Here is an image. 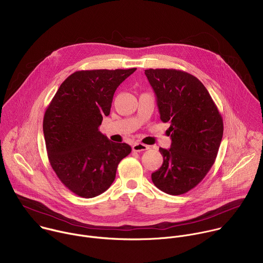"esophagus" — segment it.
Segmentation results:
<instances>
[{"instance_id": "34e87169", "label": "esophagus", "mask_w": 263, "mask_h": 263, "mask_svg": "<svg viewBox=\"0 0 263 263\" xmlns=\"http://www.w3.org/2000/svg\"><path fill=\"white\" fill-rule=\"evenodd\" d=\"M149 149V146L143 144V143H135L133 145V150L134 151H137V152H140V151H145V150H148Z\"/></svg>"}]
</instances>
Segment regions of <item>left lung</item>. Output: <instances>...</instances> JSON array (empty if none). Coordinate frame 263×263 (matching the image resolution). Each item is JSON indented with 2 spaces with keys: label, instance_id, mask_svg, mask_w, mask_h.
<instances>
[{
  "label": "left lung",
  "instance_id": "obj_1",
  "mask_svg": "<svg viewBox=\"0 0 263 263\" xmlns=\"http://www.w3.org/2000/svg\"><path fill=\"white\" fill-rule=\"evenodd\" d=\"M162 122H170V149L159 148L162 165L152 173L154 185L171 195L194 188L215 162L223 136V120L203 84L174 69H149Z\"/></svg>",
  "mask_w": 263,
  "mask_h": 263
}]
</instances>
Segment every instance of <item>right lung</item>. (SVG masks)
<instances>
[{"label": "right lung", "instance_id": "1", "mask_svg": "<svg viewBox=\"0 0 263 263\" xmlns=\"http://www.w3.org/2000/svg\"><path fill=\"white\" fill-rule=\"evenodd\" d=\"M137 69L86 70L70 75L46 109L43 133L51 167L78 196L91 198L113 183L118 163L132 152L99 127L110 114L117 87Z\"/></svg>", "mask_w": 263, "mask_h": 263}]
</instances>
